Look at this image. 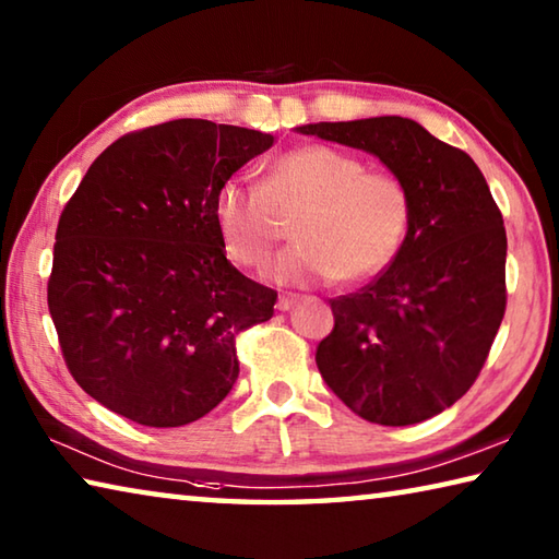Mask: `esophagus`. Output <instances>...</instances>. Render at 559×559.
Returning a JSON list of instances; mask_svg holds the SVG:
<instances>
[{"mask_svg":"<svg viewBox=\"0 0 559 559\" xmlns=\"http://www.w3.org/2000/svg\"><path fill=\"white\" fill-rule=\"evenodd\" d=\"M298 302V296H293V293H283V296H278V300H276V308L278 310H290L293 306H296Z\"/></svg>","mask_w":559,"mask_h":559,"instance_id":"1","label":"esophagus"}]
</instances>
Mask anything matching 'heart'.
Segmentation results:
<instances>
[{
    "label": "heart",
    "mask_w": 559,
    "mask_h": 559,
    "mask_svg": "<svg viewBox=\"0 0 559 559\" xmlns=\"http://www.w3.org/2000/svg\"><path fill=\"white\" fill-rule=\"evenodd\" d=\"M214 224L241 266H261L293 219V239L269 266L286 286L382 273L400 257L412 224V194L400 177L367 169L362 159L328 145H302L269 165L259 185L226 179L214 194Z\"/></svg>",
    "instance_id": "b5f03b06"
}]
</instances>
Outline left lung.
Segmentation results:
<instances>
[{"label": "left lung", "mask_w": 559, "mask_h": 559, "mask_svg": "<svg viewBox=\"0 0 559 559\" xmlns=\"http://www.w3.org/2000/svg\"><path fill=\"white\" fill-rule=\"evenodd\" d=\"M302 135L365 150L412 194L390 269L330 300L335 328L316 362L357 416L409 427L471 390L506 313V226L478 165L400 116L310 122Z\"/></svg>", "instance_id": "obj_1"}]
</instances>
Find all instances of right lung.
Returning <instances> with one entry per match:
<instances>
[{"instance_id": "obj_1", "label": "right lung", "mask_w": 559, "mask_h": 559, "mask_svg": "<svg viewBox=\"0 0 559 559\" xmlns=\"http://www.w3.org/2000/svg\"><path fill=\"white\" fill-rule=\"evenodd\" d=\"M269 132L169 120L103 150L63 206L49 313L81 390L143 427H185L239 377L236 335L276 290L226 261L214 194Z\"/></svg>"}]
</instances>
